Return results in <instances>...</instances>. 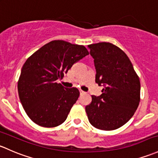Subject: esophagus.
<instances>
[{
    "label": "esophagus",
    "instance_id": "34e87169",
    "mask_svg": "<svg viewBox=\"0 0 158 158\" xmlns=\"http://www.w3.org/2000/svg\"><path fill=\"white\" fill-rule=\"evenodd\" d=\"M79 93H80V94H81V95H82V94H85V92L84 91H82V90H79Z\"/></svg>",
    "mask_w": 158,
    "mask_h": 158
}]
</instances>
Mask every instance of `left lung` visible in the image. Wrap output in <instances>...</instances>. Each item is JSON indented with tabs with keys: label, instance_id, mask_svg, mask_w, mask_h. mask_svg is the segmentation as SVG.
Instances as JSON below:
<instances>
[{
	"label": "left lung",
	"instance_id": "1",
	"mask_svg": "<svg viewBox=\"0 0 158 158\" xmlns=\"http://www.w3.org/2000/svg\"><path fill=\"white\" fill-rule=\"evenodd\" d=\"M94 58L95 82L102 94L92 95L85 107L89 122L101 130H114L132 118L140 101L139 78L127 54L109 42L88 46Z\"/></svg>",
	"mask_w": 158,
	"mask_h": 158
}]
</instances>
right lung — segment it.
I'll use <instances>...</instances> for the list:
<instances>
[{
    "mask_svg": "<svg viewBox=\"0 0 158 158\" xmlns=\"http://www.w3.org/2000/svg\"><path fill=\"white\" fill-rule=\"evenodd\" d=\"M88 54L83 45L54 40L26 60L18 81V93L23 109L35 123L55 127L66 120L79 92L56 81Z\"/></svg>",
    "mask_w": 158,
    "mask_h": 158,
    "instance_id": "right-lung-1",
    "label": "right lung"
}]
</instances>
